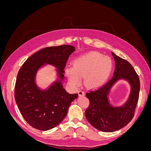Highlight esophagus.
Instances as JSON below:
<instances>
[{"instance_id":"esophagus-1","label":"esophagus","mask_w":151,"mask_h":151,"mask_svg":"<svg viewBox=\"0 0 151 151\" xmlns=\"http://www.w3.org/2000/svg\"><path fill=\"white\" fill-rule=\"evenodd\" d=\"M78 94L79 95V96H84V93L83 92V91H82V90H79V91H78Z\"/></svg>"}]
</instances>
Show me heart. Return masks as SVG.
<instances>
[{
	"label": "heart",
	"instance_id": "b5f03b06",
	"mask_svg": "<svg viewBox=\"0 0 151 151\" xmlns=\"http://www.w3.org/2000/svg\"><path fill=\"white\" fill-rule=\"evenodd\" d=\"M112 69L113 62L110 58L91 52L77 58L73 63V67L66 68V73L72 84H79L80 77H83L87 87L96 88L106 82Z\"/></svg>",
	"mask_w": 151,
	"mask_h": 151
}]
</instances>
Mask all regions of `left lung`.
<instances>
[{"label":"left lung","mask_w":151,"mask_h":151,"mask_svg":"<svg viewBox=\"0 0 151 151\" xmlns=\"http://www.w3.org/2000/svg\"><path fill=\"white\" fill-rule=\"evenodd\" d=\"M115 69L113 76L106 84L90 90L86 96L89 100L85 116L90 124L100 131L113 132L122 129L133 118L139 98V77L134 67L125 59L112 52ZM127 80L132 87L129 99L123 107L114 108L109 104L107 95L109 88L118 79Z\"/></svg>","instance_id":"1"}]
</instances>
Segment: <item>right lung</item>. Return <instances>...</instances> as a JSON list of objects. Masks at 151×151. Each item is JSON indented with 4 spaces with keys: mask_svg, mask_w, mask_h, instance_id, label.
Instances as JSON below:
<instances>
[{
    "mask_svg": "<svg viewBox=\"0 0 151 151\" xmlns=\"http://www.w3.org/2000/svg\"><path fill=\"white\" fill-rule=\"evenodd\" d=\"M74 51V47L66 45L44 48L29 57L19 69L15 100L24 119L35 129L46 131L57 127L67 115L70 103L78 96L67 93L60 82L47 91L40 90L35 83L36 71L44 63H49L58 68L62 79L67 61Z\"/></svg>",
    "mask_w": 151,
    "mask_h": 151,
    "instance_id": "right-lung-1",
    "label": "right lung"
}]
</instances>
